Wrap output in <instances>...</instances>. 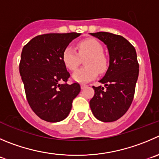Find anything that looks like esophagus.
I'll list each match as a JSON object with an SVG mask.
<instances>
[{"label": "esophagus", "mask_w": 159, "mask_h": 159, "mask_svg": "<svg viewBox=\"0 0 159 159\" xmlns=\"http://www.w3.org/2000/svg\"><path fill=\"white\" fill-rule=\"evenodd\" d=\"M87 87V85H86V84H81V89H84V88H86Z\"/></svg>", "instance_id": "34e87169"}]
</instances>
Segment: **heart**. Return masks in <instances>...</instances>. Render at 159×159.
Segmentation results:
<instances>
[{
    "instance_id": "heart-1",
    "label": "heart",
    "mask_w": 159,
    "mask_h": 159,
    "mask_svg": "<svg viewBox=\"0 0 159 159\" xmlns=\"http://www.w3.org/2000/svg\"><path fill=\"white\" fill-rule=\"evenodd\" d=\"M78 52L72 46L66 47L63 51L62 59L66 67L74 71L84 60L87 66L78 69L72 74L74 80L80 83H87L93 80L98 75V72H105L108 67V61L103 54V47L94 39H87L80 41L77 45Z\"/></svg>"
}]
</instances>
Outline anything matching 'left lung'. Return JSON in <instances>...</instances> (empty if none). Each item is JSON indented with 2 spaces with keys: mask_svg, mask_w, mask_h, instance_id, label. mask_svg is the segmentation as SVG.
<instances>
[{
  "mask_svg": "<svg viewBox=\"0 0 159 159\" xmlns=\"http://www.w3.org/2000/svg\"><path fill=\"white\" fill-rule=\"evenodd\" d=\"M108 48L109 66L99 80L105 87H94L90 101L93 116L102 122H114L127 111L134 100L139 64L134 47L120 35L107 32L90 33Z\"/></svg>",
  "mask_w": 159,
  "mask_h": 159,
  "instance_id": "8db88e82",
  "label": "left lung"
}]
</instances>
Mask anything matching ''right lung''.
<instances>
[{"label": "right lung", "mask_w": 159, "mask_h": 159, "mask_svg": "<svg viewBox=\"0 0 159 159\" xmlns=\"http://www.w3.org/2000/svg\"><path fill=\"white\" fill-rule=\"evenodd\" d=\"M80 33H47L35 37L22 48L19 72L30 108L50 122L69 116L80 85L67 84L70 74L62 59L63 51Z\"/></svg>", "instance_id": "1"}]
</instances>
